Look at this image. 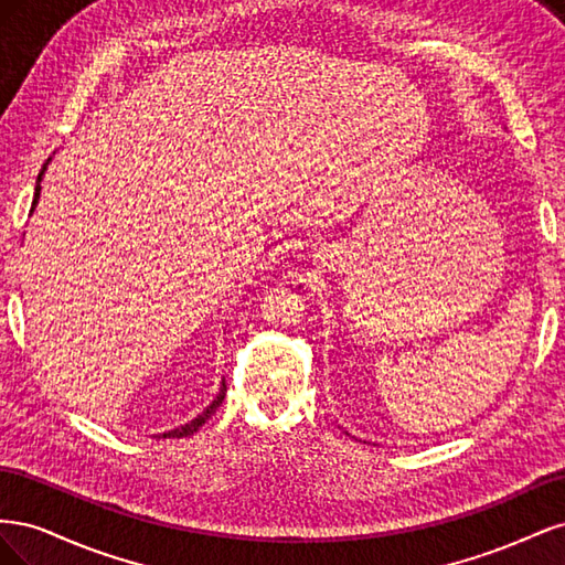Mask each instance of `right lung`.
<instances>
[{
	"instance_id": "1",
	"label": "right lung",
	"mask_w": 565,
	"mask_h": 565,
	"mask_svg": "<svg viewBox=\"0 0 565 565\" xmlns=\"http://www.w3.org/2000/svg\"><path fill=\"white\" fill-rule=\"evenodd\" d=\"M51 162V158L44 162V167H42V172L38 174V185H35V198H32V210H35V204H38V200H40V191H42V185H40V181H42V177H44V172H46V164ZM30 210V212H32ZM224 396H226V382H221V388H218V393H216V398L202 409V413L193 419V422H188V424H183V426H179V429H172V431H164V434H158L156 438H183V436H193L200 426L207 422L214 413H216V407L224 403Z\"/></svg>"
}]
</instances>
